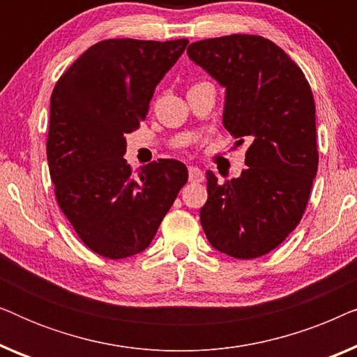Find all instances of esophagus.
<instances>
[{
    "mask_svg": "<svg viewBox=\"0 0 357 357\" xmlns=\"http://www.w3.org/2000/svg\"><path fill=\"white\" fill-rule=\"evenodd\" d=\"M188 178L192 183H199L204 180V172L199 167H190L188 169Z\"/></svg>",
    "mask_w": 357,
    "mask_h": 357,
    "instance_id": "1",
    "label": "esophagus"
}]
</instances>
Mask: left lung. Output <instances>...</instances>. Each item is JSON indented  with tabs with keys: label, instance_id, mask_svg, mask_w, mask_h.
Here are the masks:
<instances>
[{
	"label": "left lung",
	"instance_id": "8db88e82",
	"mask_svg": "<svg viewBox=\"0 0 357 357\" xmlns=\"http://www.w3.org/2000/svg\"><path fill=\"white\" fill-rule=\"evenodd\" d=\"M187 53L226 89L224 128L237 144L248 141L241 177L221 183L206 172L203 231L229 257L266 255L301 222L317 175L312 89L284 50L260 36L206 38Z\"/></svg>",
	"mask_w": 357,
	"mask_h": 357
}]
</instances>
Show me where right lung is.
Instances as JSON below:
<instances>
[{"label":"right lung","instance_id":"1","mask_svg":"<svg viewBox=\"0 0 357 357\" xmlns=\"http://www.w3.org/2000/svg\"><path fill=\"white\" fill-rule=\"evenodd\" d=\"M187 45V38L102 40L52 92L47 159L58 206L100 257L120 260L148 248L187 183L180 160H154L135 177L123 158L125 135L139 128L155 86Z\"/></svg>","mask_w":357,"mask_h":357}]
</instances>
